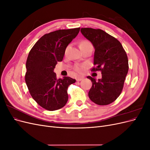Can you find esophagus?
<instances>
[{
    "label": "esophagus",
    "mask_w": 150,
    "mask_h": 150,
    "mask_svg": "<svg viewBox=\"0 0 150 150\" xmlns=\"http://www.w3.org/2000/svg\"><path fill=\"white\" fill-rule=\"evenodd\" d=\"M83 78H84L83 77H78V78H76V81H81V80H83Z\"/></svg>",
    "instance_id": "34e87169"
}]
</instances>
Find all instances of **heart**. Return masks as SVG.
Segmentation results:
<instances>
[{"label":"heart","instance_id":"b5f03b06","mask_svg":"<svg viewBox=\"0 0 150 150\" xmlns=\"http://www.w3.org/2000/svg\"><path fill=\"white\" fill-rule=\"evenodd\" d=\"M89 46H91V44L87 40H82V41H81V42L79 43L80 49H83V48H85L86 47H88ZM84 67V66H83V65H76L74 66V69L76 71L81 72L83 71Z\"/></svg>","mask_w":150,"mask_h":150}]
</instances>
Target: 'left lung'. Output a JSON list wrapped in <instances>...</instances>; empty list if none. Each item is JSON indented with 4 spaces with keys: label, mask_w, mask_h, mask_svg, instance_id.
I'll list each match as a JSON object with an SVG mask.
<instances>
[{
    "label": "left lung",
    "mask_w": 150,
    "mask_h": 150,
    "mask_svg": "<svg viewBox=\"0 0 150 150\" xmlns=\"http://www.w3.org/2000/svg\"><path fill=\"white\" fill-rule=\"evenodd\" d=\"M85 38L94 47L92 71H101L102 78L97 81L88 76L92 82L88 93L89 99L98 105H108L119 97L128 72V59L121 44L101 29L81 28Z\"/></svg>",
    "instance_id": "1"
}]
</instances>
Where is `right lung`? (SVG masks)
Segmentation results:
<instances>
[{"label":"right lung","mask_w":150,"mask_h":150,"mask_svg":"<svg viewBox=\"0 0 150 150\" xmlns=\"http://www.w3.org/2000/svg\"><path fill=\"white\" fill-rule=\"evenodd\" d=\"M80 28L62 29L42 36L30 51L26 61L25 80L31 96L49 111L64 107L68 100L67 88L76 79L64 76L57 79L54 72L62 61L66 49Z\"/></svg>","instance_id":"1"}]
</instances>
